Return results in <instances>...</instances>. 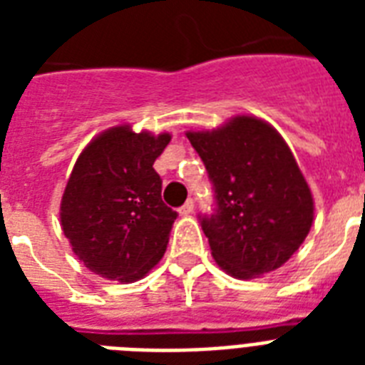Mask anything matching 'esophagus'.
<instances>
[{
  "mask_svg": "<svg viewBox=\"0 0 365 365\" xmlns=\"http://www.w3.org/2000/svg\"><path fill=\"white\" fill-rule=\"evenodd\" d=\"M193 208H195L193 200H187V202L180 208V216H189V214H193Z\"/></svg>",
  "mask_w": 365,
  "mask_h": 365,
  "instance_id": "1",
  "label": "esophagus"
}]
</instances>
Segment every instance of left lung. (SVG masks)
Here are the masks:
<instances>
[{
    "instance_id": "obj_1",
    "label": "left lung",
    "mask_w": 365,
    "mask_h": 365,
    "mask_svg": "<svg viewBox=\"0 0 365 365\" xmlns=\"http://www.w3.org/2000/svg\"><path fill=\"white\" fill-rule=\"evenodd\" d=\"M185 136L214 183L217 208L200 225L217 265L240 280L282 267L314 217L311 187L288 143L254 115Z\"/></svg>"
}]
</instances>
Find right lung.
<instances>
[{
	"label": "right lung",
	"mask_w": 365,
	"mask_h": 365,
	"mask_svg": "<svg viewBox=\"0 0 365 365\" xmlns=\"http://www.w3.org/2000/svg\"><path fill=\"white\" fill-rule=\"evenodd\" d=\"M168 132L111 126L77 157L60 202V225L73 254L100 277L136 282L165 255L176 212L160 199L153 163Z\"/></svg>",
	"instance_id": "obj_1"
}]
</instances>
